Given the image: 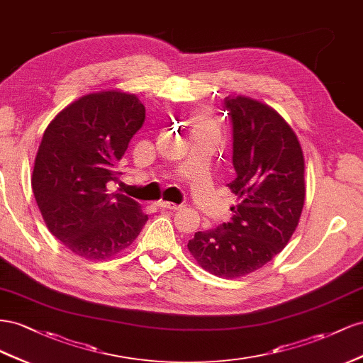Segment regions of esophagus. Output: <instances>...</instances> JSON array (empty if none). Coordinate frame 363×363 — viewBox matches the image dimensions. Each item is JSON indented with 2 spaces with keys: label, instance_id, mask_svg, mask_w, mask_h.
Masks as SVG:
<instances>
[{
  "label": "esophagus",
  "instance_id": "1",
  "mask_svg": "<svg viewBox=\"0 0 363 363\" xmlns=\"http://www.w3.org/2000/svg\"><path fill=\"white\" fill-rule=\"evenodd\" d=\"M158 206H160V208H162V210H170V211H179L181 210L179 205H174V203H170V202H164V201L158 202Z\"/></svg>",
  "mask_w": 363,
  "mask_h": 363
}]
</instances>
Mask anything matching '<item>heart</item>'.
Returning a JSON list of instances; mask_svg holds the SVG:
<instances>
[{"instance_id":"obj_1","label":"heart","mask_w":363,"mask_h":363,"mask_svg":"<svg viewBox=\"0 0 363 363\" xmlns=\"http://www.w3.org/2000/svg\"><path fill=\"white\" fill-rule=\"evenodd\" d=\"M196 129H216V124L210 118L199 117L198 120H196Z\"/></svg>"}]
</instances>
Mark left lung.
<instances>
[{
    "mask_svg": "<svg viewBox=\"0 0 363 363\" xmlns=\"http://www.w3.org/2000/svg\"><path fill=\"white\" fill-rule=\"evenodd\" d=\"M233 123L237 196L228 223L196 233L187 247L216 277L240 278L269 263L295 233L304 206V153L289 123L266 103L245 96L225 99Z\"/></svg>",
    "mask_w": 363,
    "mask_h": 363,
    "instance_id": "8db88e82",
    "label": "left lung"
}]
</instances>
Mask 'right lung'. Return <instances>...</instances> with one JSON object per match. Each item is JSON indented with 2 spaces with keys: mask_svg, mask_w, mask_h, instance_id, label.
Instances as JSON below:
<instances>
[{
  "mask_svg": "<svg viewBox=\"0 0 363 363\" xmlns=\"http://www.w3.org/2000/svg\"><path fill=\"white\" fill-rule=\"evenodd\" d=\"M144 118L146 109L135 94L89 92L50 121L39 144L32 189L40 214L50 233L86 260L116 257L147 222L137 201L108 191Z\"/></svg>",
  "mask_w": 363,
  "mask_h": 363,
  "instance_id": "right-lung-1",
  "label": "right lung"
}]
</instances>
